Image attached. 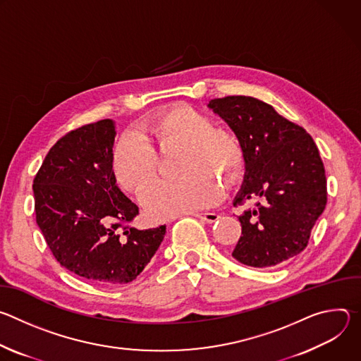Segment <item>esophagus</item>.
Listing matches in <instances>:
<instances>
[{"instance_id": "esophagus-1", "label": "esophagus", "mask_w": 361, "mask_h": 361, "mask_svg": "<svg viewBox=\"0 0 361 361\" xmlns=\"http://www.w3.org/2000/svg\"><path fill=\"white\" fill-rule=\"evenodd\" d=\"M197 219H200V220H202V221H205V223H214V221H217L219 219H220V214H217V213H195L194 214Z\"/></svg>"}]
</instances>
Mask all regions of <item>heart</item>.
Returning <instances> with one entry per match:
<instances>
[{"instance_id":"heart-1","label":"heart","mask_w":361,"mask_h":361,"mask_svg":"<svg viewBox=\"0 0 361 361\" xmlns=\"http://www.w3.org/2000/svg\"><path fill=\"white\" fill-rule=\"evenodd\" d=\"M214 126L212 117L187 104L154 113L138 126V137L126 134L114 144L111 170L117 184L141 194L157 174L156 148L181 145L176 169L183 174L149 187L142 197L145 213L152 220H167L213 205L223 194L217 177L231 184L244 164L235 133Z\"/></svg>"}]
</instances>
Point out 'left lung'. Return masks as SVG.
Segmentation results:
<instances>
[{
    "label": "left lung",
    "mask_w": 361,
    "mask_h": 361,
    "mask_svg": "<svg viewBox=\"0 0 361 361\" xmlns=\"http://www.w3.org/2000/svg\"><path fill=\"white\" fill-rule=\"evenodd\" d=\"M238 137L245 161L234 205L257 200L238 217L233 257L251 267H274L300 254L326 209L327 180L319 148L302 127L254 97L228 95L209 104Z\"/></svg>",
    "instance_id": "1"
}]
</instances>
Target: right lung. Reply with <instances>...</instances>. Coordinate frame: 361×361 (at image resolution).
Segmentation results:
<instances>
[{"instance_id":"obj_1","label":"right lung","mask_w":361,"mask_h":361,"mask_svg":"<svg viewBox=\"0 0 361 361\" xmlns=\"http://www.w3.org/2000/svg\"><path fill=\"white\" fill-rule=\"evenodd\" d=\"M111 120L81 126L45 156L32 184L37 224L56 260L78 277L120 286L159 250L166 226L138 230V207L116 185Z\"/></svg>"}]
</instances>
